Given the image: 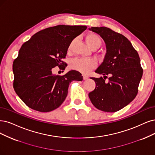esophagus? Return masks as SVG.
<instances>
[{"mask_svg":"<svg viewBox=\"0 0 155 155\" xmlns=\"http://www.w3.org/2000/svg\"><path fill=\"white\" fill-rule=\"evenodd\" d=\"M88 78V76L85 75V74H83V79L84 80H86Z\"/></svg>","mask_w":155,"mask_h":155,"instance_id":"1","label":"esophagus"}]
</instances>
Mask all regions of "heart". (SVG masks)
I'll list each match as a JSON object with an SVG mask.
<instances>
[{
	"mask_svg": "<svg viewBox=\"0 0 155 155\" xmlns=\"http://www.w3.org/2000/svg\"><path fill=\"white\" fill-rule=\"evenodd\" d=\"M85 41H86L89 47L91 48H98L101 44V39L98 34L94 32H89L85 36ZM73 45V41L70 44L68 47V51L71 50ZM96 62L93 59L76 58L73 59L70 64L71 69L78 71L83 73H87L90 70L96 67Z\"/></svg>",
	"mask_w": 155,
	"mask_h": 155,
	"instance_id": "1",
	"label": "heart"
}]
</instances>
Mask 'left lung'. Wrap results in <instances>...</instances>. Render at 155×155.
I'll return each mask as SVG.
<instances>
[{"mask_svg": "<svg viewBox=\"0 0 155 155\" xmlns=\"http://www.w3.org/2000/svg\"><path fill=\"white\" fill-rule=\"evenodd\" d=\"M104 40L107 52L104 61L95 71L104 78L91 77L96 87L89 93L93 105L98 109L115 112L128 105L138 93L143 70L137 50L122 34L105 27L89 28ZM107 75L109 82H105Z\"/></svg>", "mask_w": 155, "mask_h": 155, "instance_id": "left-lung-1", "label": "left lung"}]
</instances>
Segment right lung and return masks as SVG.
I'll return each instance as SVG.
<instances>
[{
    "label": "right lung",
    "mask_w": 155,
    "mask_h": 155,
    "mask_svg": "<svg viewBox=\"0 0 155 155\" xmlns=\"http://www.w3.org/2000/svg\"><path fill=\"white\" fill-rule=\"evenodd\" d=\"M85 25H59L40 31L22 45L13 64V88L25 104L41 112L52 111L63 103L73 81H82L75 70L64 75L52 74L58 66L63 70L68 47Z\"/></svg>",
    "instance_id": "obj_1"
}]
</instances>
